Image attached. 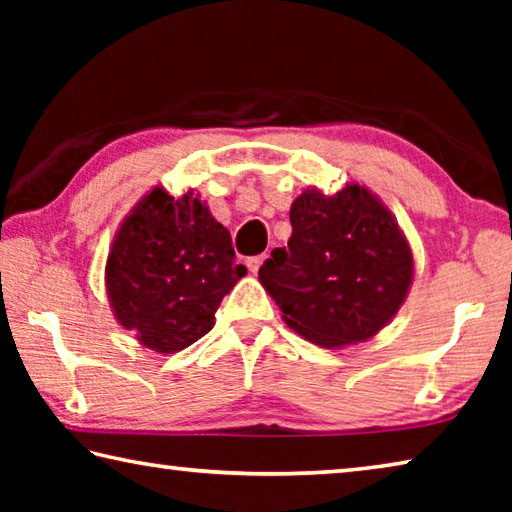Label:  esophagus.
Returning <instances> with one entry per match:
<instances>
[{
    "label": "esophagus",
    "instance_id": "1",
    "mask_svg": "<svg viewBox=\"0 0 512 512\" xmlns=\"http://www.w3.org/2000/svg\"><path fill=\"white\" fill-rule=\"evenodd\" d=\"M264 259H266V255H255V257H248V259H246V266H248V271H250V273H257V271H259V266H262Z\"/></svg>",
    "mask_w": 512,
    "mask_h": 512
}]
</instances>
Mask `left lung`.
I'll use <instances>...</instances> for the list:
<instances>
[{
	"label": "left lung",
	"mask_w": 512,
	"mask_h": 512,
	"mask_svg": "<svg viewBox=\"0 0 512 512\" xmlns=\"http://www.w3.org/2000/svg\"><path fill=\"white\" fill-rule=\"evenodd\" d=\"M291 239L259 268L300 336L339 348L377 334L406 298L413 257L391 212L368 189H307L291 205Z\"/></svg>",
	"instance_id": "1"
}]
</instances>
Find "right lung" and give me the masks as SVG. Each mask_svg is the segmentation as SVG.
<instances>
[{
    "label": "right lung",
    "mask_w": 512,
    "mask_h": 512,
    "mask_svg": "<svg viewBox=\"0 0 512 512\" xmlns=\"http://www.w3.org/2000/svg\"><path fill=\"white\" fill-rule=\"evenodd\" d=\"M246 275L230 232L194 194L153 189L112 244L106 282L115 316L146 348L178 352L214 327L223 296Z\"/></svg>",
    "instance_id": "1"
}]
</instances>
